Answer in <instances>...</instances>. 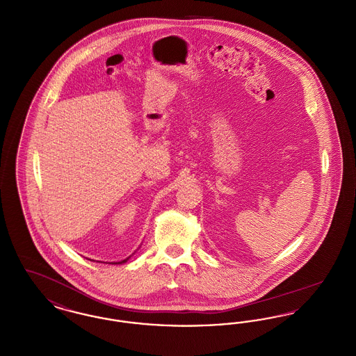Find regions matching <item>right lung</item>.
Returning a JSON list of instances; mask_svg holds the SVG:
<instances>
[{
    "mask_svg": "<svg viewBox=\"0 0 356 356\" xmlns=\"http://www.w3.org/2000/svg\"><path fill=\"white\" fill-rule=\"evenodd\" d=\"M128 260V259H127ZM127 260H124V261H127ZM124 261H120V263H124Z\"/></svg>",
    "mask_w": 356,
    "mask_h": 356,
    "instance_id": "obj_1",
    "label": "right lung"
}]
</instances>
